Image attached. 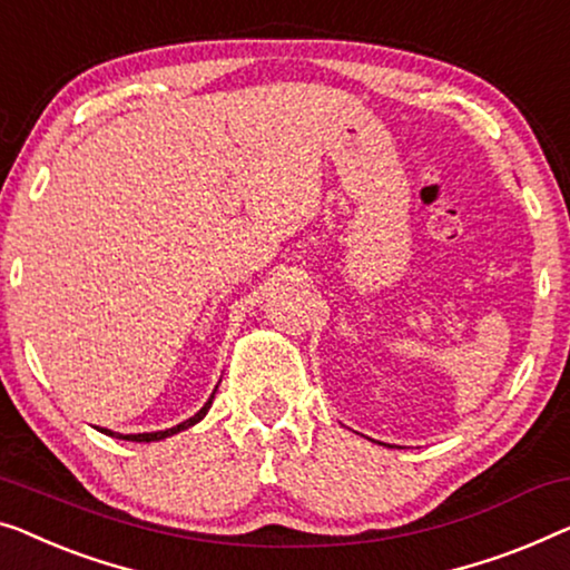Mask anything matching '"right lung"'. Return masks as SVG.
<instances>
[{"label": "right lung", "instance_id": "1", "mask_svg": "<svg viewBox=\"0 0 570 570\" xmlns=\"http://www.w3.org/2000/svg\"><path fill=\"white\" fill-rule=\"evenodd\" d=\"M210 403H213V395H210V399H208V403H205V406H203L200 411H197L195 416H189L187 422L177 424V426H171V429H164V432H146V434H118V432H110V429H100V432L110 434V436H118V440H128V442H154V440H164V436H171V434L183 432V429H187V426H193V424L200 422V419H203L205 414H208Z\"/></svg>", "mask_w": 570, "mask_h": 570}]
</instances>
